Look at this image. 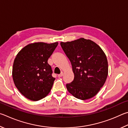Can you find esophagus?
I'll use <instances>...</instances> for the list:
<instances>
[{"mask_svg": "<svg viewBox=\"0 0 128 128\" xmlns=\"http://www.w3.org/2000/svg\"><path fill=\"white\" fill-rule=\"evenodd\" d=\"M64 76V73L63 72H61L60 74H59V75H58V76L59 77V78H60V77H62V76Z\"/></svg>", "mask_w": 128, "mask_h": 128, "instance_id": "1", "label": "esophagus"}]
</instances>
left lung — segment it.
I'll return each instance as SVG.
<instances>
[{"label":"left lung","instance_id":"obj_1","mask_svg":"<svg viewBox=\"0 0 128 128\" xmlns=\"http://www.w3.org/2000/svg\"><path fill=\"white\" fill-rule=\"evenodd\" d=\"M60 44L74 74L73 81L66 84L68 92L82 100L93 97L104 86L108 75V62L104 52L96 42L84 38Z\"/></svg>","mask_w":128,"mask_h":128}]
</instances>
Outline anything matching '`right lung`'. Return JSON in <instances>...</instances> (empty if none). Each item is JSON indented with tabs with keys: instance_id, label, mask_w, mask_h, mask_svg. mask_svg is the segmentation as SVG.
I'll use <instances>...</instances> for the list:
<instances>
[{
	"instance_id": "1",
	"label": "right lung",
	"mask_w": 128,
	"mask_h": 128,
	"mask_svg": "<svg viewBox=\"0 0 128 128\" xmlns=\"http://www.w3.org/2000/svg\"><path fill=\"white\" fill-rule=\"evenodd\" d=\"M58 42L29 44L20 50L14 60L13 82L18 90L28 99L36 101L50 92L55 78L48 64Z\"/></svg>"
}]
</instances>
